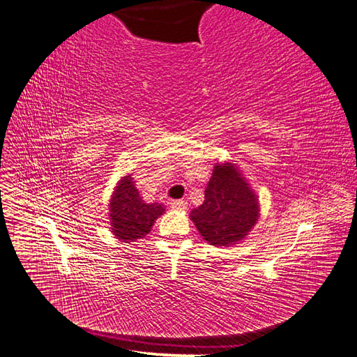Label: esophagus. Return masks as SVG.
Returning a JSON list of instances; mask_svg holds the SVG:
<instances>
[{"label": "esophagus", "mask_w": 357, "mask_h": 357, "mask_svg": "<svg viewBox=\"0 0 357 357\" xmlns=\"http://www.w3.org/2000/svg\"><path fill=\"white\" fill-rule=\"evenodd\" d=\"M171 207L176 208V210H185L188 207V204H186V201H183V199H176V201L171 202Z\"/></svg>", "instance_id": "obj_1"}]
</instances>
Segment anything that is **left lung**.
Here are the masks:
<instances>
[{
    "mask_svg": "<svg viewBox=\"0 0 357 357\" xmlns=\"http://www.w3.org/2000/svg\"><path fill=\"white\" fill-rule=\"evenodd\" d=\"M204 202L190 219L205 241L229 245L243 240L255 226L257 199L232 164L215 165L204 193Z\"/></svg>",
    "mask_w": 357,
    "mask_h": 357,
    "instance_id": "1",
    "label": "left lung"
}]
</instances>
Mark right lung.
I'll return each instance as SVG.
<instances>
[{"mask_svg":"<svg viewBox=\"0 0 357 357\" xmlns=\"http://www.w3.org/2000/svg\"><path fill=\"white\" fill-rule=\"evenodd\" d=\"M160 204H146L134 186L131 176L121 180L110 204L112 231L122 241L143 238L164 213Z\"/></svg>","mask_w":357,"mask_h":357,"instance_id":"1","label":"right lung"}]
</instances>
